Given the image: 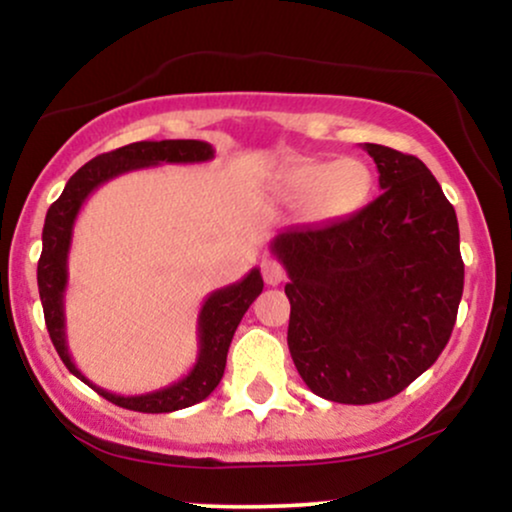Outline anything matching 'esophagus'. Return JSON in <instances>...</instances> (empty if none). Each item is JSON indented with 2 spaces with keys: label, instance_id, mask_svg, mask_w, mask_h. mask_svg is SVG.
Returning a JSON list of instances; mask_svg holds the SVG:
<instances>
[{
  "label": "esophagus",
  "instance_id": "obj_1",
  "mask_svg": "<svg viewBox=\"0 0 512 512\" xmlns=\"http://www.w3.org/2000/svg\"><path fill=\"white\" fill-rule=\"evenodd\" d=\"M262 276L269 286H279L281 281H284V267H281L276 260H269L267 257V260L262 262Z\"/></svg>",
  "mask_w": 512,
  "mask_h": 512
}]
</instances>
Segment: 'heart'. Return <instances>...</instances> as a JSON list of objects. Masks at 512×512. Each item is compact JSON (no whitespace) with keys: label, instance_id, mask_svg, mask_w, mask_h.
Returning a JSON list of instances; mask_svg holds the SVG:
<instances>
[{"label":"heart","instance_id":"b5f03b06","mask_svg":"<svg viewBox=\"0 0 512 512\" xmlns=\"http://www.w3.org/2000/svg\"><path fill=\"white\" fill-rule=\"evenodd\" d=\"M373 190V173L358 158H298L279 173V195L303 204L313 221H334L356 214Z\"/></svg>","mask_w":512,"mask_h":512}]
</instances>
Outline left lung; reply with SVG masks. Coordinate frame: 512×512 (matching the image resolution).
<instances>
[{
	"mask_svg": "<svg viewBox=\"0 0 512 512\" xmlns=\"http://www.w3.org/2000/svg\"><path fill=\"white\" fill-rule=\"evenodd\" d=\"M380 197L346 219L272 240L289 274V351L303 383L339 404L399 395L436 363L455 327L460 228L416 156L366 144Z\"/></svg>",
	"mask_w": 512,
	"mask_h": 512,
	"instance_id": "1",
	"label": "left lung"
}]
</instances>
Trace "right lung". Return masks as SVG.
I'll return each mask as SVG.
<instances>
[{"label": "right lung", "instance_id": "1", "mask_svg": "<svg viewBox=\"0 0 512 512\" xmlns=\"http://www.w3.org/2000/svg\"><path fill=\"white\" fill-rule=\"evenodd\" d=\"M214 158V149L207 142L197 139H163V142H134L110 154L96 156L81 166L64 185V192L55 204L48 209L43 226V252L38 260V291L43 301L45 325H48L50 339L55 344L62 363L74 373L81 383L103 395L108 402L122 409L144 411V414H168L207 399L216 385L221 383L223 370H226L228 346L236 334L240 320L248 313V308L260 296L264 281L260 269H250L243 279L231 286L211 291L204 301L197 317V337L199 351L195 366L178 383L161 387V390L144 392V395H115L93 385L91 380L74 366L72 354L64 334V291H67V260L72 248L74 221L81 207L93 190L103 182L129 173V170L161 166V163H204Z\"/></svg>", "mask_w": 512, "mask_h": 512}]
</instances>
